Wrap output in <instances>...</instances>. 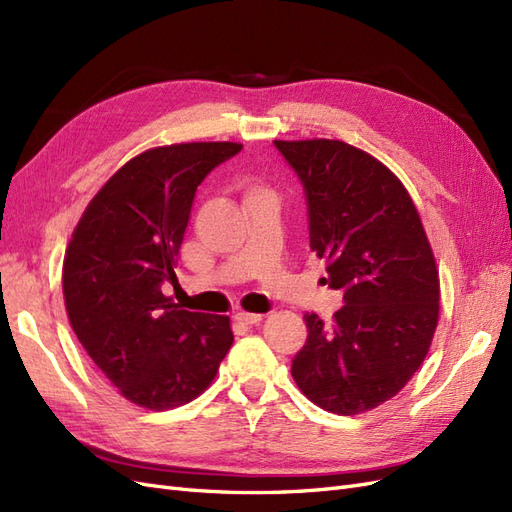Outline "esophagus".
Wrapping results in <instances>:
<instances>
[{
	"label": "esophagus",
	"mask_w": 512,
	"mask_h": 512,
	"mask_svg": "<svg viewBox=\"0 0 512 512\" xmlns=\"http://www.w3.org/2000/svg\"><path fill=\"white\" fill-rule=\"evenodd\" d=\"M235 318L241 322V324H258L262 318V314H250V312H237Z\"/></svg>",
	"instance_id": "esophagus-1"
}]
</instances>
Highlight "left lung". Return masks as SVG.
Here are the masks:
<instances>
[{
  "mask_svg": "<svg viewBox=\"0 0 512 512\" xmlns=\"http://www.w3.org/2000/svg\"><path fill=\"white\" fill-rule=\"evenodd\" d=\"M297 173L309 247L344 292L333 322L305 314L292 359L303 395L333 414H361L395 397L425 361L438 324L440 280L421 218L401 181L344 141H273Z\"/></svg>",
  "mask_w": 512,
  "mask_h": 512,
  "instance_id": "1",
  "label": "left lung"
}]
</instances>
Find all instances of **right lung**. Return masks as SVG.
<instances>
[{"label": "right lung", "instance_id": "right-lung-1", "mask_svg": "<svg viewBox=\"0 0 512 512\" xmlns=\"http://www.w3.org/2000/svg\"><path fill=\"white\" fill-rule=\"evenodd\" d=\"M239 143H181L123 164L85 209L64 258V299L91 361L132 404L183 406L232 346L228 316L164 297L198 185Z\"/></svg>", "mask_w": 512, "mask_h": 512}]
</instances>
